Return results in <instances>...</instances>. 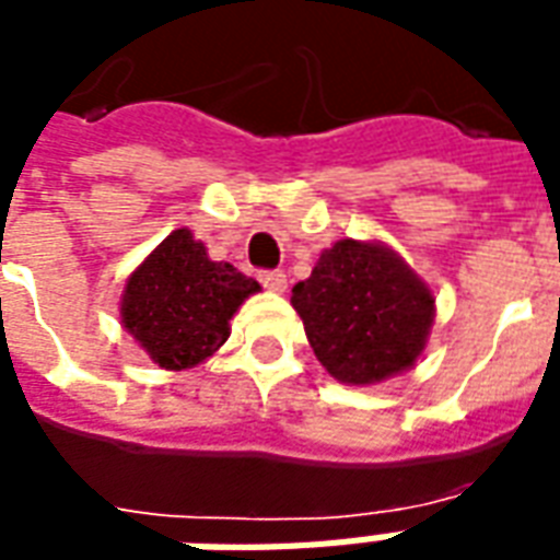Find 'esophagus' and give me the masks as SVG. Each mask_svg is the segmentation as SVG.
Returning a JSON list of instances; mask_svg holds the SVG:
<instances>
[{"mask_svg": "<svg viewBox=\"0 0 560 560\" xmlns=\"http://www.w3.org/2000/svg\"><path fill=\"white\" fill-rule=\"evenodd\" d=\"M260 284H264L267 291L284 293V288H288V276H284L281 269H264V272H260Z\"/></svg>", "mask_w": 560, "mask_h": 560, "instance_id": "obj_1", "label": "esophagus"}]
</instances>
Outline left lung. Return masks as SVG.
I'll list each match as a JSON object with an SVG mask.
<instances>
[{
    "label": "left lung",
    "instance_id": "left-lung-1",
    "mask_svg": "<svg viewBox=\"0 0 560 560\" xmlns=\"http://www.w3.org/2000/svg\"><path fill=\"white\" fill-rule=\"evenodd\" d=\"M293 308L320 364L341 383L371 385L418 362L436 300L383 243L338 240L293 288Z\"/></svg>",
    "mask_w": 560,
    "mask_h": 560
}]
</instances>
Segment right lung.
I'll use <instances>...</instances> for the list:
<instances>
[{"instance_id": "right-lung-1", "label": "right lung", "mask_w": 560, "mask_h": 560, "mask_svg": "<svg viewBox=\"0 0 560 560\" xmlns=\"http://www.w3.org/2000/svg\"><path fill=\"white\" fill-rule=\"evenodd\" d=\"M260 284L177 228L136 267L121 296L124 329L165 371L205 362L228 341V320Z\"/></svg>"}]
</instances>
